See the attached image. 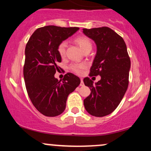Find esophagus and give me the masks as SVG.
<instances>
[{
  "mask_svg": "<svg viewBox=\"0 0 151 151\" xmlns=\"http://www.w3.org/2000/svg\"><path fill=\"white\" fill-rule=\"evenodd\" d=\"M80 86H84V82H83V79H81V83H80Z\"/></svg>",
  "mask_w": 151,
  "mask_h": 151,
  "instance_id": "esophagus-1",
  "label": "esophagus"
}]
</instances>
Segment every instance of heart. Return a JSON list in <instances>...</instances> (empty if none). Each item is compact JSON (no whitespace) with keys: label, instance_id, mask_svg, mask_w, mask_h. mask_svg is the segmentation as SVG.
Here are the masks:
<instances>
[{"label":"heart","instance_id":"heart-1","mask_svg":"<svg viewBox=\"0 0 151 151\" xmlns=\"http://www.w3.org/2000/svg\"><path fill=\"white\" fill-rule=\"evenodd\" d=\"M75 42L79 45V47L82 51L88 49V48H91V40H89V37H86V36H79V37L75 38ZM66 47L67 44L65 42H62L58 45V52L59 55L63 58L65 55L66 52ZM86 67L85 63H81V64H72L70 66V69L72 72H75L77 74H81L82 72V70Z\"/></svg>","mask_w":151,"mask_h":151}]
</instances>
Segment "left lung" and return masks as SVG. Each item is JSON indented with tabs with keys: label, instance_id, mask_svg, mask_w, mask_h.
Instances as JSON below:
<instances>
[{
	"label": "left lung",
	"instance_id": "left-lung-1",
	"mask_svg": "<svg viewBox=\"0 0 151 151\" xmlns=\"http://www.w3.org/2000/svg\"><path fill=\"white\" fill-rule=\"evenodd\" d=\"M83 32L97 47L89 77L101 76L94 84L89 77L84 79L91 90L84 108L93 116H105L117 108L128 89L131 60L124 39L109 27L84 28Z\"/></svg>",
	"mask_w": 151,
	"mask_h": 151
}]
</instances>
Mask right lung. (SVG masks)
Here are the masks:
<instances>
[{
	"label": "right lung",
	"mask_w": 151,
	"mask_h": 151,
	"mask_svg": "<svg viewBox=\"0 0 151 151\" xmlns=\"http://www.w3.org/2000/svg\"><path fill=\"white\" fill-rule=\"evenodd\" d=\"M79 27L48 25L37 28L25 47L23 75L27 94L32 104L46 116H57L66 108L68 95L81 81L72 73H67L62 80L55 78L61 56L58 52L60 42L79 30Z\"/></svg>",
	"instance_id": "right-lung-1"
}]
</instances>
